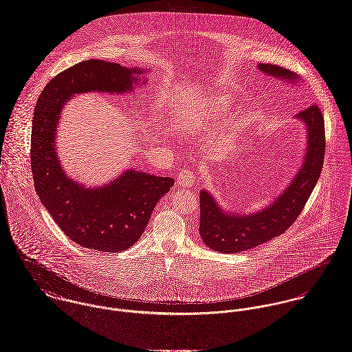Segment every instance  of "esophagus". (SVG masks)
Returning <instances> with one entry per match:
<instances>
[{
    "instance_id": "1",
    "label": "esophagus",
    "mask_w": 352,
    "mask_h": 352,
    "mask_svg": "<svg viewBox=\"0 0 352 352\" xmlns=\"http://www.w3.org/2000/svg\"><path fill=\"white\" fill-rule=\"evenodd\" d=\"M195 182H196V175L191 169H186L182 173H179V177H177L179 186L184 188H192L195 186Z\"/></svg>"
}]
</instances>
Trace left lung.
<instances>
[{"label":"left lung","mask_w":352,"mask_h":352,"mask_svg":"<svg viewBox=\"0 0 352 352\" xmlns=\"http://www.w3.org/2000/svg\"><path fill=\"white\" fill-rule=\"evenodd\" d=\"M258 68L276 78L294 80L297 76L277 64L259 63ZM296 118L308 130L305 161L288 188L269 207L250 215L227 214L207 191L200 192L199 231L203 242L221 253H239L284 234L301 214L318 184L325 155L324 117L318 104L301 110Z\"/></svg>","instance_id":"obj_1"}]
</instances>
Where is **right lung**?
Segmentation results:
<instances>
[{"instance_id":"obj_1","label":"right lung","mask_w":352,"mask_h":352,"mask_svg":"<svg viewBox=\"0 0 352 352\" xmlns=\"http://www.w3.org/2000/svg\"><path fill=\"white\" fill-rule=\"evenodd\" d=\"M140 69L85 60L52 78L37 99L31 134L34 188L64 234L82 248L124 252L142 235L153 208L175 180L129 169L104 187L85 188L68 179L55 152V130L64 102L87 91H130Z\"/></svg>"}]
</instances>
